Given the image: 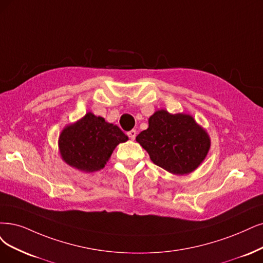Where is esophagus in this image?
<instances>
[{
  "instance_id": "34e87169",
  "label": "esophagus",
  "mask_w": 263,
  "mask_h": 263,
  "mask_svg": "<svg viewBox=\"0 0 263 263\" xmlns=\"http://www.w3.org/2000/svg\"><path fill=\"white\" fill-rule=\"evenodd\" d=\"M137 134H138L137 131H135V130H131V131L128 132V137H129L131 140H135V137H137Z\"/></svg>"
}]
</instances>
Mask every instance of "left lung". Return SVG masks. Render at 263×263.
Segmentation results:
<instances>
[{"instance_id": "8db88e82", "label": "left lung", "mask_w": 263, "mask_h": 263, "mask_svg": "<svg viewBox=\"0 0 263 263\" xmlns=\"http://www.w3.org/2000/svg\"><path fill=\"white\" fill-rule=\"evenodd\" d=\"M137 142L155 164L177 176L195 171L211 145L209 134L193 116L166 109L149 117L148 128L138 135Z\"/></svg>"}]
</instances>
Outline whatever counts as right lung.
Masks as SVG:
<instances>
[{
    "instance_id": "obj_1",
    "label": "right lung",
    "mask_w": 263,
    "mask_h": 263,
    "mask_svg": "<svg viewBox=\"0 0 263 263\" xmlns=\"http://www.w3.org/2000/svg\"><path fill=\"white\" fill-rule=\"evenodd\" d=\"M128 140L118 125L89 111L65 126L58 138V149L68 166L91 173L103 169L117 145Z\"/></svg>"
}]
</instances>
